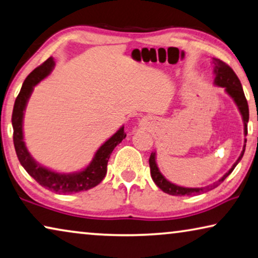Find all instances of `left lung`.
<instances>
[{"instance_id": "left-lung-1", "label": "left lung", "mask_w": 258, "mask_h": 258, "mask_svg": "<svg viewBox=\"0 0 258 258\" xmlns=\"http://www.w3.org/2000/svg\"><path fill=\"white\" fill-rule=\"evenodd\" d=\"M212 63H213V73L215 75L214 79V84L218 87H222L225 88V91L233 98V101L235 102V104L239 109L242 119H243V124H244V136H247L248 133V120H249V107H248V102L245 99L243 89H242L241 82L239 78H237L235 73L232 68H230L227 63H225L224 61H221L220 59H215L213 57L212 59ZM245 142L247 140H244V146L243 149L240 154L239 159L236 160V162L233 164L232 168L226 172V174L222 176V177L211 185H207L205 187H184V186H179L176 185V184L169 182V180L164 177V176L161 174V171L159 170V167L156 164V154L155 152H153L151 154V157H149V167H151V176L154 180V183L156 184L157 186L160 187L163 192H166L168 195L171 196H195V195H199L203 194V192H207L210 190L214 189L218 185L224 182L226 177L234 170V168L237 166V163L240 162L242 156H243L244 151H245Z\"/></svg>"}]
</instances>
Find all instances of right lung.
Here are the masks:
<instances>
[{"instance_id":"1","label":"right lung","mask_w":258,"mask_h":258,"mask_svg":"<svg viewBox=\"0 0 258 258\" xmlns=\"http://www.w3.org/2000/svg\"><path fill=\"white\" fill-rule=\"evenodd\" d=\"M53 68H54V60L51 56L43 64L31 72L23 83L22 89L15 101L13 117H11L15 151H16L17 157L23 168L41 186L46 187L47 190L57 192V194H76V192L89 190L102 182L106 175L107 161L110 159L111 153L117 145L120 144L122 139H125L126 134L124 132V126H122L97 149L89 166L81 171L62 174V172L49 170L38 163L37 161H34L24 142L23 118H24L26 104H28L30 96L33 91V87L51 74Z\"/></svg>"}]
</instances>
